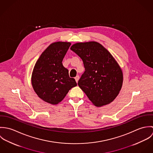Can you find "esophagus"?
Listing matches in <instances>:
<instances>
[{
	"instance_id": "esophagus-1",
	"label": "esophagus",
	"mask_w": 153,
	"mask_h": 153,
	"mask_svg": "<svg viewBox=\"0 0 153 153\" xmlns=\"http://www.w3.org/2000/svg\"><path fill=\"white\" fill-rule=\"evenodd\" d=\"M75 79L76 82H78V80H79V76L78 75H77V76L75 78Z\"/></svg>"
}]
</instances>
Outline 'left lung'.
Listing matches in <instances>:
<instances>
[{
  "mask_svg": "<svg viewBox=\"0 0 153 153\" xmlns=\"http://www.w3.org/2000/svg\"><path fill=\"white\" fill-rule=\"evenodd\" d=\"M71 49L82 60L85 71L78 85L97 107L111 102L118 95L123 76L109 52L97 42L74 44Z\"/></svg>",
  "mask_w": 153,
  "mask_h": 153,
  "instance_id": "1",
  "label": "left lung"
}]
</instances>
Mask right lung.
I'll use <instances>...</instances> for the list:
<instances>
[{
  "mask_svg": "<svg viewBox=\"0 0 153 153\" xmlns=\"http://www.w3.org/2000/svg\"><path fill=\"white\" fill-rule=\"evenodd\" d=\"M70 46L71 43L64 42L51 44L33 68L32 84L34 91L44 101L53 105L59 103L68 91L77 85L62 63Z\"/></svg>",
  "mask_w": 153,
  "mask_h": 153,
  "instance_id": "add662e5",
  "label": "right lung"
}]
</instances>
